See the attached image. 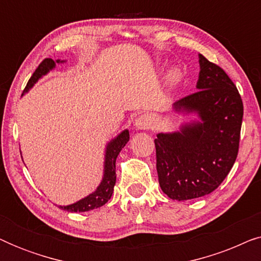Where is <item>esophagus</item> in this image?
Returning <instances> with one entry per match:
<instances>
[{"label": "esophagus", "mask_w": 261, "mask_h": 261, "mask_svg": "<svg viewBox=\"0 0 261 261\" xmlns=\"http://www.w3.org/2000/svg\"><path fill=\"white\" fill-rule=\"evenodd\" d=\"M154 126V117L151 114H144L135 120V127L138 129H149Z\"/></svg>", "instance_id": "34e87169"}]
</instances>
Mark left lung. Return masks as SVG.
<instances>
[{"label":"left lung","instance_id":"obj_1","mask_svg":"<svg viewBox=\"0 0 261 261\" xmlns=\"http://www.w3.org/2000/svg\"><path fill=\"white\" fill-rule=\"evenodd\" d=\"M197 90L174 103L178 112H195L201 122L179 133L154 139L159 185L177 201L213 192L237 160L244 116L241 96L222 67L199 55Z\"/></svg>","mask_w":261,"mask_h":261}]
</instances>
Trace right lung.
I'll return each instance as SVG.
<instances>
[{
  "label": "right lung",
  "mask_w": 261,
  "mask_h": 261,
  "mask_svg": "<svg viewBox=\"0 0 261 261\" xmlns=\"http://www.w3.org/2000/svg\"><path fill=\"white\" fill-rule=\"evenodd\" d=\"M57 63H59V60H57ZM53 67H55V62H53L51 58H45L42 60V62L39 64L37 69H35L33 74H32L30 81H28V83L26 85V90H28V89L42 76V74H46L49 70H52ZM128 140H129V132L123 130L119 137H116L113 141H110L108 147H107L106 153L105 177H103L102 183L99 184L97 190L92 192L91 195H89L88 197L73 203V204L59 206V208L71 213H81L89 212V210L99 208V206L106 204V203L110 199V197H112L114 185H115L116 181V158L121 152V149L126 146Z\"/></svg>",
  "instance_id": "add662e5"
}]
</instances>
